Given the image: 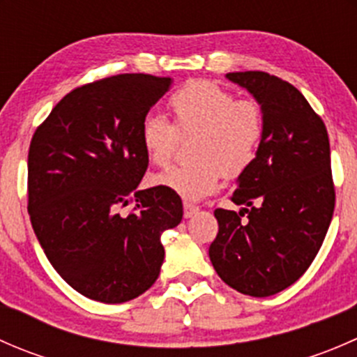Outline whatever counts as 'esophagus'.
<instances>
[{"label": "esophagus", "instance_id": "obj_1", "mask_svg": "<svg viewBox=\"0 0 357 357\" xmlns=\"http://www.w3.org/2000/svg\"><path fill=\"white\" fill-rule=\"evenodd\" d=\"M195 214H199V207H195V205L192 204H185V218L190 219Z\"/></svg>", "mask_w": 357, "mask_h": 357}]
</instances>
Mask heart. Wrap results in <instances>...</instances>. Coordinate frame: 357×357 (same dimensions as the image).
Returning <instances> with one entry per match:
<instances>
[{
  "mask_svg": "<svg viewBox=\"0 0 357 357\" xmlns=\"http://www.w3.org/2000/svg\"><path fill=\"white\" fill-rule=\"evenodd\" d=\"M174 126L162 115L149 114L139 138L146 157L165 165L178 146V136L195 132L192 164L158 172L152 185L176 193L186 202L212 195L222 176L236 178L255 160L266 131L264 110L254 100H236L228 89L211 81H192L169 98Z\"/></svg>",
  "mask_w": 357,
  "mask_h": 357,
  "instance_id": "1",
  "label": "heart"
}]
</instances>
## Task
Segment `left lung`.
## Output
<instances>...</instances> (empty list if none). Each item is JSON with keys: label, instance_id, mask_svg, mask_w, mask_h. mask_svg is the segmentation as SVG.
I'll return each instance as SVG.
<instances>
[{"label": "left lung", "instance_id": "obj_1", "mask_svg": "<svg viewBox=\"0 0 357 357\" xmlns=\"http://www.w3.org/2000/svg\"><path fill=\"white\" fill-rule=\"evenodd\" d=\"M226 77L262 107L266 131L255 160L236 179L231 200L240 212L214 211L219 233L208 257L226 285L269 297L304 275L332 222L328 132L290 82L257 70Z\"/></svg>", "mask_w": 357, "mask_h": 357}]
</instances>
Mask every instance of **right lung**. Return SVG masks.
Instances as JSON below:
<instances>
[{
	"label": "right lung",
	"instance_id": "add662e5",
	"mask_svg": "<svg viewBox=\"0 0 357 357\" xmlns=\"http://www.w3.org/2000/svg\"><path fill=\"white\" fill-rule=\"evenodd\" d=\"M171 84V77L121 74L81 86L32 136V228L55 271L93 301L121 304L149 290L164 262L160 235L183 219L176 193L136 190L149 167L142 122ZM131 199L135 212L119 215Z\"/></svg>",
	"mask_w": 357,
	"mask_h": 357
}]
</instances>
